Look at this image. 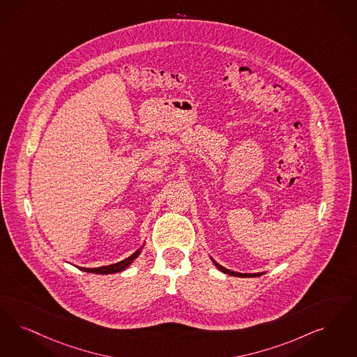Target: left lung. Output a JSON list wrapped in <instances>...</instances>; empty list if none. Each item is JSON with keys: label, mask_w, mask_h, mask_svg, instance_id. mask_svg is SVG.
Listing matches in <instances>:
<instances>
[{"label": "left lung", "mask_w": 357, "mask_h": 357, "mask_svg": "<svg viewBox=\"0 0 357 357\" xmlns=\"http://www.w3.org/2000/svg\"><path fill=\"white\" fill-rule=\"evenodd\" d=\"M211 260H213V263L215 264V267L219 270V271L223 272V273H227V275H231V276H238V278H257V276H260V275H263L264 272H255V273H242V272H235L231 271L229 268H225L223 266H220L219 263H216L213 257H210Z\"/></svg>", "instance_id": "left-lung-1"}]
</instances>
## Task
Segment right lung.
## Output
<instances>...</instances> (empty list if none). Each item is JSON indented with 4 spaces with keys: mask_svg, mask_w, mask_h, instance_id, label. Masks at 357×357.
<instances>
[{
    "mask_svg": "<svg viewBox=\"0 0 357 357\" xmlns=\"http://www.w3.org/2000/svg\"><path fill=\"white\" fill-rule=\"evenodd\" d=\"M143 245H144V244H143ZM143 245L139 250H137L132 255H130V257H126V259H123V260H121V261H118V263H114V264L102 266V267H96V268H86V267H78V268L82 270V271L90 272V273H100V275H109V273H116V272L123 271V270L128 268V266H130L137 257L141 255Z\"/></svg>",
    "mask_w": 357,
    "mask_h": 357,
    "instance_id": "1",
    "label": "right lung"
}]
</instances>
